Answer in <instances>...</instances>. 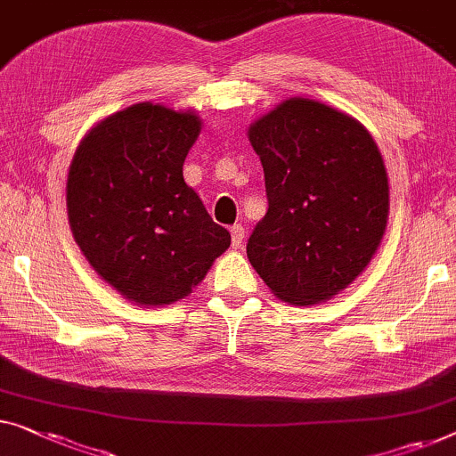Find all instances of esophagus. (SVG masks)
<instances>
[{
  "label": "esophagus",
  "instance_id": "1",
  "mask_svg": "<svg viewBox=\"0 0 456 456\" xmlns=\"http://www.w3.org/2000/svg\"><path fill=\"white\" fill-rule=\"evenodd\" d=\"M230 234H232V247L240 248V244L244 240V228L240 226V224H234V226L230 228Z\"/></svg>",
  "mask_w": 456,
  "mask_h": 456
}]
</instances>
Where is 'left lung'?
<instances>
[{"label":"left lung","mask_w":456,"mask_h":456,"mask_svg":"<svg viewBox=\"0 0 456 456\" xmlns=\"http://www.w3.org/2000/svg\"><path fill=\"white\" fill-rule=\"evenodd\" d=\"M267 214L247 256L277 298L316 305L370 263L387 228L388 181L370 134L352 117L289 98L250 125Z\"/></svg>","instance_id":"8db88e82"}]
</instances>
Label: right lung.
<instances>
[{
	"instance_id": "obj_1",
	"label": "right lung",
	"mask_w": 456,
	"mask_h": 456,
	"mask_svg": "<svg viewBox=\"0 0 456 456\" xmlns=\"http://www.w3.org/2000/svg\"><path fill=\"white\" fill-rule=\"evenodd\" d=\"M193 113L142 102L98 123L76 150L68 216L94 272L137 305H170L191 292L230 232L183 179L200 135Z\"/></svg>"
}]
</instances>
